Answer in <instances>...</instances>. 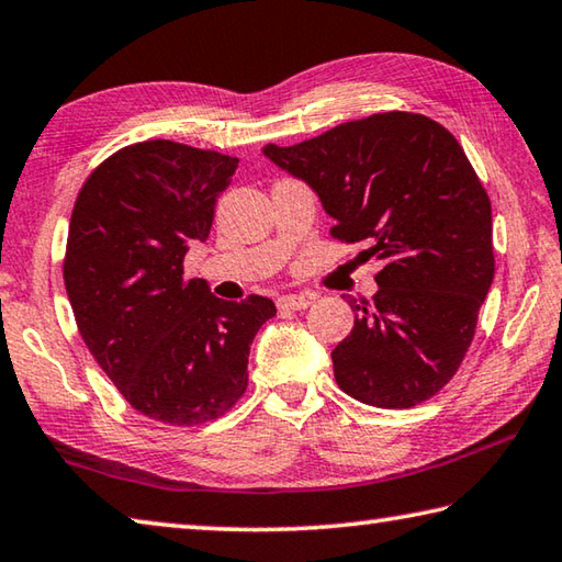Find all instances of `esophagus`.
Wrapping results in <instances>:
<instances>
[{
    "label": "esophagus",
    "mask_w": 562,
    "mask_h": 562,
    "mask_svg": "<svg viewBox=\"0 0 562 562\" xmlns=\"http://www.w3.org/2000/svg\"><path fill=\"white\" fill-rule=\"evenodd\" d=\"M312 304L310 297H304V294H282L278 300V307L282 312H300V310H307Z\"/></svg>",
    "instance_id": "obj_1"
}]
</instances>
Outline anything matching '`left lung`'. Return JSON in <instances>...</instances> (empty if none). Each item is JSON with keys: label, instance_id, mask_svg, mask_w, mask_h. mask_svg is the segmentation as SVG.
<instances>
[{"label": "left lung", "instance_id": "8db88e82", "mask_svg": "<svg viewBox=\"0 0 562 562\" xmlns=\"http://www.w3.org/2000/svg\"><path fill=\"white\" fill-rule=\"evenodd\" d=\"M274 165L319 193L334 240L383 260L379 292L351 304L353 329L331 351L356 401L401 411L452 381L494 280L492 201L450 130L420 112H375L292 147Z\"/></svg>", "mask_w": 562, "mask_h": 562}]
</instances>
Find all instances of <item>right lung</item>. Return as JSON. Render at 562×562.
Masks as SVG:
<instances>
[{"label":"right lung","mask_w":562,"mask_h":562,"mask_svg":"<svg viewBox=\"0 0 562 562\" xmlns=\"http://www.w3.org/2000/svg\"><path fill=\"white\" fill-rule=\"evenodd\" d=\"M238 159L171 139L127 145L90 171L68 226L64 282L78 331L122 397L149 420L191 427L248 391V353L274 302L213 297L183 274L206 240Z\"/></svg>","instance_id":"1"}]
</instances>
